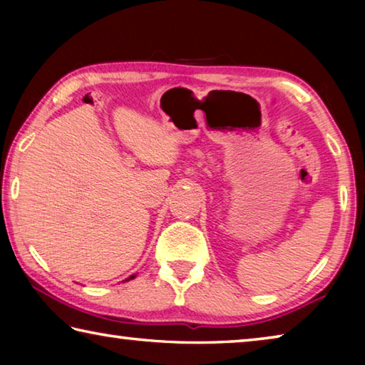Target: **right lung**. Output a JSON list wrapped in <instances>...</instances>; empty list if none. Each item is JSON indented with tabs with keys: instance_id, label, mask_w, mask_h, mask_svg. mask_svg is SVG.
<instances>
[{
	"instance_id": "obj_1",
	"label": "right lung",
	"mask_w": 365,
	"mask_h": 365,
	"mask_svg": "<svg viewBox=\"0 0 365 365\" xmlns=\"http://www.w3.org/2000/svg\"><path fill=\"white\" fill-rule=\"evenodd\" d=\"M132 279H135V275H132V277H130V279H127V280H132ZM127 280H125V282H127Z\"/></svg>"
}]
</instances>
